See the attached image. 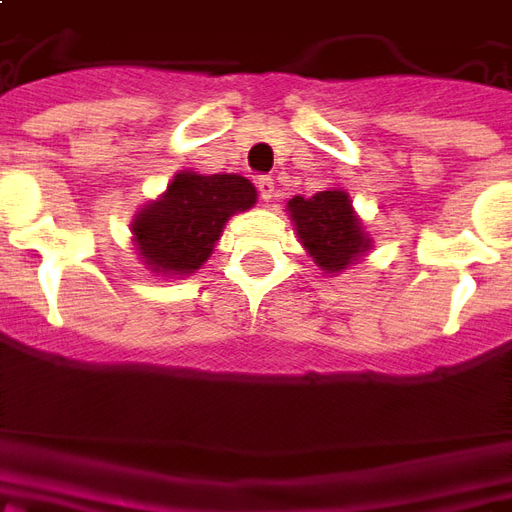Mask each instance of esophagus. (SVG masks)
Returning <instances> with one entry per match:
<instances>
[{
    "label": "esophagus",
    "mask_w": 512,
    "mask_h": 512,
    "mask_svg": "<svg viewBox=\"0 0 512 512\" xmlns=\"http://www.w3.org/2000/svg\"><path fill=\"white\" fill-rule=\"evenodd\" d=\"M257 189H260V198L266 200V203H271L276 198V184L271 176H260L257 179Z\"/></svg>",
    "instance_id": "34e87169"
}]
</instances>
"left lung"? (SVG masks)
I'll use <instances>...</instances> for the list:
<instances>
[{
    "instance_id": "obj_1",
    "label": "left lung",
    "mask_w": 512,
    "mask_h": 512,
    "mask_svg": "<svg viewBox=\"0 0 512 512\" xmlns=\"http://www.w3.org/2000/svg\"><path fill=\"white\" fill-rule=\"evenodd\" d=\"M287 211L304 249L325 274H339L372 246L344 189H325L312 198L295 195Z\"/></svg>"
}]
</instances>
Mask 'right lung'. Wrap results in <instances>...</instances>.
Segmentation results:
<instances>
[{"label":"right lung","mask_w":512,"mask_h":512,"mask_svg":"<svg viewBox=\"0 0 512 512\" xmlns=\"http://www.w3.org/2000/svg\"><path fill=\"white\" fill-rule=\"evenodd\" d=\"M255 200V184L244 176L181 170L165 195L132 219L140 260L154 274H195L214 252L227 219L255 206Z\"/></svg>","instance_id":"obj_1"}]
</instances>
